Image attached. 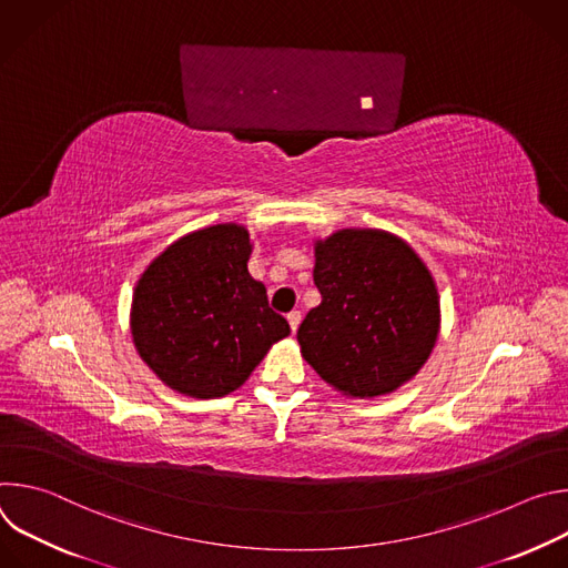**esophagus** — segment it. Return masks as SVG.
<instances>
[{"label":"esophagus","mask_w":568,"mask_h":568,"mask_svg":"<svg viewBox=\"0 0 568 568\" xmlns=\"http://www.w3.org/2000/svg\"><path fill=\"white\" fill-rule=\"evenodd\" d=\"M301 318H303V314H301L298 310H292V312L287 314V321H290V328H292V333H296V328H298Z\"/></svg>","instance_id":"obj_1"}]
</instances>
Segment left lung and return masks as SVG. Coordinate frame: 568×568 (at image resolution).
Wrapping results in <instances>:
<instances>
[{
  "mask_svg": "<svg viewBox=\"0 0 568 568\" xmlns=\"http://www.w3.org/2000/svg\"><path fill=\"white\" fill-rule=\"evenodd\" d=\"M321 303L296 333L303 359L346 397L407 384L440 333L436 281L409 242L382 229H339L314 240Z\"/></svg>",
  "mask_w": 568,
  "mask_h": 568,
  "instance_id": "8db88e82",
  "label": "left lung"
}]
</instances>
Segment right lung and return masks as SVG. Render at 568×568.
<instances>
[{
  "label": "right lung",
  "mask_w": 568,
  "mask_h": 568,
  "mask_svg": "<svg viewBox=\"0 0 568 568\" xmlns=\"http://www.w3.org/2000/svg\"><path fill=\"white\" fill-rule=\"evenodd\" d=\"M247 226L211 224L178 237L143 270L130 307L132 344L175 393L213 399L250 379L290 323L254 281Z\"/></svg>",
  "instance_id": "obj_1"
}]
</instances>
